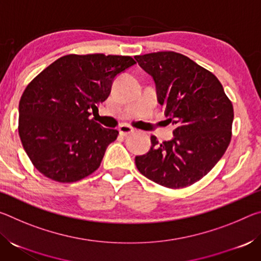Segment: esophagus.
Masks as SVG:
<instances>
[{"label":"esophagus","instance_id":"esophagus-1","mask_svg":"<svg viewBox=\"0 0 261 261\" xmlns=\"http://www.w3.org/2000/svg\"><path fill=\"white\" fill-rule=\"evenodd\" d=\"M118 131H120V134L122 136H127V135L132 134V132L135 131V129L127 124H122V125H120V127H118Z\"/></svg>","mask_w":261,"mask_h":261}]
</instances>
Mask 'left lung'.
Returning a JSON list of instances; mask_svg holds the SVG:
<instances>
[{"mask_svg": "<svg viewBox=\"0 0 261 261\" xmlns=\"http://www.w3.org/2000/svg\"><path fill=\"white\" fill-rule=\"evenodd\" d=\"M135 59L153 77L159 103L175 125L171 140L159 144L151 137V148L136 156V166L162 187L187 188L208 174L228 148L231 101L213 73L179 53L158 51Z\"/></svg>", "mask_w": 261, "mask_h": 261, "instance_id": "8db88e82", "label": "left lung"}]
</instances>
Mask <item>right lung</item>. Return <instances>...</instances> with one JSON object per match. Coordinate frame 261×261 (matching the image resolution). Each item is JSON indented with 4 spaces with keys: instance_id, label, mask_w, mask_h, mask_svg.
<instances>
[{
    "instance_id": "1",
    "label": "right lung",
    "mask_w": 261,
    "mask_h": 261,
    "mask_svg": "<svg viewBox=\"0 0 261 261\" xmlns=\"http://www.w3.org/2000/svg\"><path fill=\"white\" fill-rule=\"evenodd\" d=\"M136 64L130 56L70 54L26 86L18 132L33 166L46 177L72 183L98 169L118 131L90 118L108 98L117 74Z\"/></svg>"
}]
</instances>
